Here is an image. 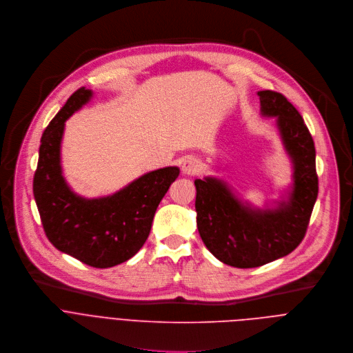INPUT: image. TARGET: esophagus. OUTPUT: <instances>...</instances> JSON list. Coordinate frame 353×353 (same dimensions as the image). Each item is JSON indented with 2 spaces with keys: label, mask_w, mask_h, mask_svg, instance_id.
Instances as JSON below:
<instances>
[{
  "label": "esophagus",
  "mask_w": 353,
  "mask_h": 353,
  "mask_svg": "<svg viewBox=\"0 0 353 353\" xmlns=\"http://www.w3.org/2000/svg\"><path fill=\"white\" fill-rule=\"evenodd\" d=\"M199 167H200L199 161L194 157H188V159L183 160L181 170H182L183 175H190L192 176V175H196L199 172Z\"/></svg>",
  "instance_id": "esophagus-1"
}]
</instances>
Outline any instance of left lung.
<instances>
[{
	"instance_id": "1",
	"label": "left lung",
	"mask_w": 353,
	"mask_h": 353,
	"mask_svg": "<svg viewBox=\"0 0 353 353\" xmlns=\"http://www.w3.org/2000/svg\"><path fill=\"white\" fill-rule=\"evenodd\" d=\"M263 117H275L292 163V185L274 205L257 208L241 200L227 182L196 179V223L205 248L224 264L253 268L284 257L305 238L319 193L316 149L302 115L285 96L257 92Z\"/></svg>"
}]
</instances>
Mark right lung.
<instances>
[{"label": "right lung", "instance_id": "obj_1", "mask_svg": "<svg viewBox=\"0 0 353 353\" xmlns=\"http://www.w3.org/2000/svg\"><path fill=\"white\" fill-rule=\"evenodd\" d=\"M93 92L81 88L68 99L41 136L33 194L48 241L62 253L108 268L133 257L150 234L156 210L178 178V167L148 172L118 192L86 199L66 183L61 143L66 119L90 101Z\"/></svg>", "mask_w": 353, "mask_h": 353}]
</instances>
